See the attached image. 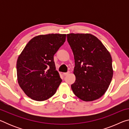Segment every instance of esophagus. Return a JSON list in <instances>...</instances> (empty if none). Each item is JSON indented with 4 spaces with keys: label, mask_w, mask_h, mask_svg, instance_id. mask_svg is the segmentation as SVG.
<instances>
[{
    "label": "esophagus",
    "mask_w": 129,
    "mask_h": 129,
    "mask_svg": "<svg viewBox=\"0 0 129 129\" xmlns=\"http://www.w3.org/2000/svg\"><path fill=\"white\" fill-rule=\"evenodd\" d=\"M69 73H70V72L68 71V72H66V73H63V75H64V76H67V75H68V74H69Z\"/></svg>",
    "instance_id": "esophagus-1"
}]
</instances>
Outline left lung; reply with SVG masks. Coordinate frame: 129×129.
<instances>
[{"mask_svg": "<svg viewBox=\"0 0 129 129\" xmlns=\"http://www.w3.org/2000/svg\"><path fill=\"white\" fill-rule=\"evenodd\" d=\"M75 58L71 85L73 93L82 101H93L103 95L113 75L112 58L99 39L90 34H67Z\"/></svg>", "mask_w": 129, "mask_h": 129, "instance_id": "8db88e82", "label": "left lung"}]
</instances>
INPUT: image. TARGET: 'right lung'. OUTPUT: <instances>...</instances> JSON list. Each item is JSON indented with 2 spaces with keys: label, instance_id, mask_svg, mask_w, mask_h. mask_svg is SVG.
I'll return each instance as SVG.
<instances>
[{
  "label": "right lung",
  "instance_id": "obj_1",
  "mask_svg": "<svg viewBox=\"0 0 129 129\" xmlns=\"http://www.w3.org/2000/svg\"><path fill=\"white\" fill-rule=\"evenodd\" d=\"M66 34L40 35L32 38L19 56L17 82L24 92L38 101L49 99L62 81L53 56L66 39Z\"/></svg>",
  "mask_w": 129,
  "mask_h": 129
}]
</instances>
